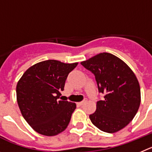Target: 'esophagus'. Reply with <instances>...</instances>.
<instances>
[{"mask_svg": "<svg viewBox=\"0 0 152 152\" xmlns=\"http://www.w3.org/2000/svg\"><path fill=\"white\" fill-rule=\"evenodd\" d=\"M87 101H88V99H87V98H84V100H83V102H79V103H78V104H79V105H80V106H81V105L84 104L85 103H86V102H87Z\"/></svg>", "mask_w": 152, "mask_h": 152, "instance_id": "1", "label": "esophagus"}]
</instances>
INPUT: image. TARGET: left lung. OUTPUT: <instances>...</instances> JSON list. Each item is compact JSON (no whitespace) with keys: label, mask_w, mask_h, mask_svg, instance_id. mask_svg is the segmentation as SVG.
Returning a JSON list of instances; mask_svg holds the SVG:
<instances>
[{"label":"left lung","mask_w":152,"mask_h":152,"mask_svg":"<svg viewBox=\"0 0 152 152\" xmlns=\"http://www.w3.org/2000/svg\"><path fill=\"white\" fill-rule=\"evenodd\" d=\"M95 76L98 91L104 94L89 118L100 130L113 133L136 116L141 102L140 86L126 63L109 53H101L81 62Z\"/></svg>","instance_id":"1"}]
</instances>
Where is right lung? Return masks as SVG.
Here are the masks:
<instances>
[{
	"label": "right lung",
	"mask_w": 152,
	"mask_h": 152,
	"mask_svg": "<svg viewBox=\"0 0 152 152\" xmlns=\"http://www.w3.org/2000/svg\"><path fill=\"white\" fill-rule=\"evenodd\" d=\"M78 63L48 60L28 68L16 86V99L22 115L32 129L53 136L66 129L76 103L60 100L68 74Z\"/></svg>",
	"instance_id": "right-lung-1"
}]
</instances>
